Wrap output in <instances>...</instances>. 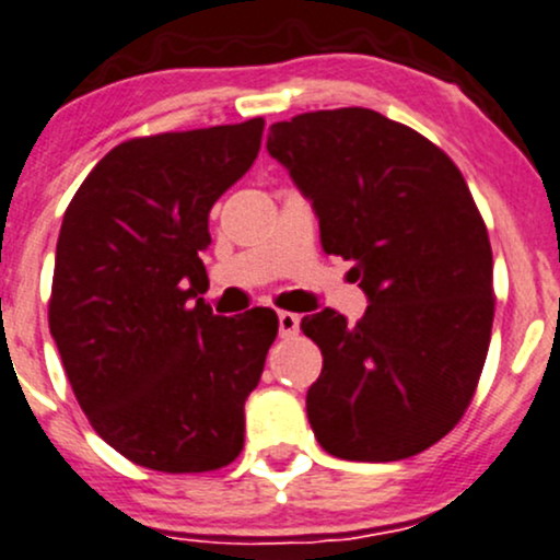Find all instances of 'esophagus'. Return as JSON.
<instances>
[{
    "label": "esophagus",
    "instance_id": "34e87169",
    "mask_svg": "<svg viewBox=\"0 0 560 560\" xmlns=\"http://www.w3.org/2000/svg\"><path fill=\"white\" fill-rule=\"evenodd\" d=\"M278 323H280V336H282V339H291V336L299 334V323H302V317L293 315V312H280Z\"/></svg>",
    "mask_w": 560,
    "mask_h": 560
}]
</instances>
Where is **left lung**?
Here are the masks:
<instances>
[{"label":"left lung","mask_w":560,"mask_h":560,"mask_svg":"<svg viewBox=\"0 0 560 560\" xmlns=\"http://www.w3.org/2000/svg\"><path fill=\"white\" fill-rule=\"evenodd\" d=\"M267 149L371 302L354 326L334 310L302 320L323 352L312 432L339 459H408L465 417L489 352L494 258L465 176L422 133L360 106L275 122Z\"/></svg>","instance_id":"obj_1"}]
</instances>
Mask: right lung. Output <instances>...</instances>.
Instances as JSON below:
<instances>
[{
  "label": "right lung",
  "instance_id": "right-lung-1",
  "mask_svg": "<svg viewBox=\"0 0 560 560\" xmlns=\"http://www.w3.org/2000/svg\"><path fill=\"white\" fill-rule=\"evenodd\" d=\"M261 133L256 117L130 138L63 213L50 334L93 430L149 470H219L243 451L278 315H213L197 293L210 208L254 165Z\"/></svg>",
  "mask_w": 560,
  "mask_h": 560
}]
</instances>
